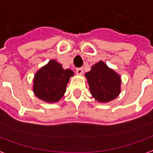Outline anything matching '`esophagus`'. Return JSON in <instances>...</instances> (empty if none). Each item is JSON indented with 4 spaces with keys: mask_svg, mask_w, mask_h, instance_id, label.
<instances>
[{
    "mask_svg": "<svg viewBox=\"0 0 153 153\" xmlns=\"http://www.w3.org/2000/svg\"><path fill=\"white\" fill-rule=\"evenodd\" d=\"M83 70L82 68H77L76 69V73L78 74H79V75H81L82 74H83Z\"/></svg>",
    "mask_w": 153,
    "mask_h": 153,
    "instance_id": "1",
    "label": "esophagus"
}]
</instances>
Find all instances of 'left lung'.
<instances>
[{
	"label": "left lung",
	"instance_id": "obj_1",
	"mask_svg": "<svg viewBox=\"0 0 153 153\" xmlns=\"http://www.w3.org/2000/svg\"><path fill=\"white\" fill-rule=\"evenodd\" d=\"M85 77L92 96L99 102H109L120 93L121 78L102 60L93 65Z\"/></svg>",
	"mask_w": 153,
	"mask_h": 153
}]
</instances>
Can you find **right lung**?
Listing matches in <instances>:
<instances>
[{"label": "right lung", "mask_w": 153, "mask_h": 153, "mask_svg": "<svg viewBox=\"0 0 153 153\" xmlns=\"http://www.w3.org/2000/svg\"><path fill=\"white\" fill-rule=\"evenodd\" d=\"M74 74L73 70H64L56 60H50L35 74L33 86L35 96L46 102H56L64 96L68 82Z\"/></svg>", "instance_id": "1"}]
</instances>
